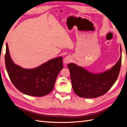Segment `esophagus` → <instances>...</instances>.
Returning a JSON list of instances; mask_svg holds the SVG:
<instances>
[{
    "instance_id": "1",
    "label": "esophagus",
    "mask_w": 127,
    "mask_h": 127,
    "mask_svg": "<svg viewBox=\"0 0 127 127\" xmlns=\"http://www.w3.org/2000/svg\"><path fill=\"white\" fill-rule=\"evenodd\" d=\"M71 61V57L69 56H67L64 58V64H67L70 63Z\"/></svg>"
}]
</instances>
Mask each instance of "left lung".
Returning <instances> with one entry per match:
<instances>
[{
  "mask_svg": "<svg viewBox=\"0 0 127 127\" xmlns=\"http://www.w3.org/2000/svg\"><path fill=\"white\" fill-rule=\"evenodd\" d=\"M121 56L114 66L104 72L93 73L85 68L70 63L67 67L70 73L73 90L80 97L96 98L105 94L116 82L121 64Z\"/></svg>",
  "mask_w": 127,
  "mask_h": 127,
  "instance_id": "left-lung-1",
  "label": "left lung"
}]
</instances>
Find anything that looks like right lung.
Here are the masks:
<instances>
[{
  "instance_id": "right-lung-1",
  "label": "right lung",
  "mask_w": 127,
  "mask_h": 127,
  "mask_svg": "<svg viewBox=\"0 0 127 127\" xmlns=\"http://www.w3.org/2000/svg\"><path fill=\"white\" fill-rule=\"evenodd\" d=\"M5 60L7 71L15 87L22 93L33 96H43L50 93L63 68L62 57L52 59L34 68H22L11 59L7 43Z\"/></svg>"
}]
</instances>
